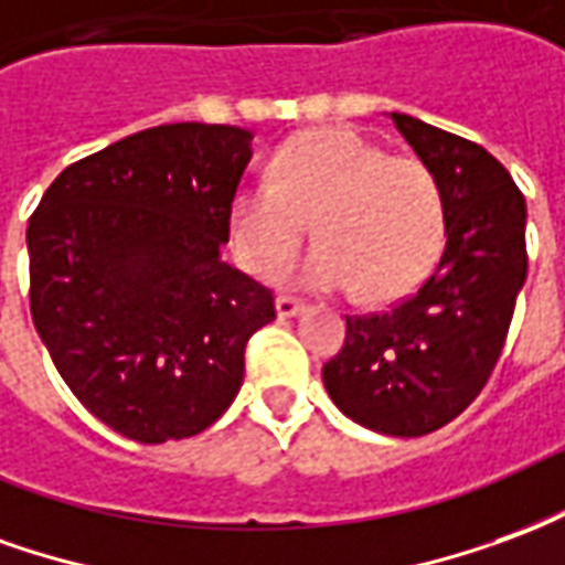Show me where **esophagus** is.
<instances>
[{
    "instance_id": "34e87169",
    "label": "esophagus",
    "mask_w": 565,
    "mask_h": 565,
    "mask_svg": "<svg viewBox=\"0 0 565 565\" xmlns=\"http://www.w3.org/2000/svg\"><path fill=\"white\" fill-rule=\"evenodd\" d=\"M303 312V303L298 298H288V295H279L277 298V316L279 319H291V316H300Z\"/></svg>"
}]
</instances>
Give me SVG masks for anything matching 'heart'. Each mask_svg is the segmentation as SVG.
<instances>
[{
    "label": "heart",
    "instance_id": "1",
    "mask_svg": "<svg viewBox=\"0 0 565 565\" xmlns=\"http://www.w3.org/2000/svg\"><path fill=\"white\" fill-rule=\"evenodd\" d=\"M312 222L319 246L282 267V286L322 288L385 303L422 282L446 234V204L434 171L413 156H388L349 129L288 141L274 180L243 183L232 198V246L253 274L295 253Z\"/></svg>",
    "mask_w": 565,
    "mask_h": 565
}]
</instances>
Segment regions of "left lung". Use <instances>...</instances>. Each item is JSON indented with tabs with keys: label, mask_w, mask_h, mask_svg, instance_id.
<instances>
[{
	"label": "left lung",
	"mask_w": 565,
	"mask_h": 565,
	"mask_svg": "<svg viewBox=\"0 0 565 565\" xmlns=\"http://www.w3.org/2000/svg\"><path fill=\"white\" fill-rule=\"evenodd\" d=\"M391 119L443 189L446 249L388 312L345 316V343L322 379L361 427L424 436L463 413L500 361L526 279V204L484 147L409 114Z\"/></svg>",
	"instance_id": "left-lung-1"
}]
</instances>
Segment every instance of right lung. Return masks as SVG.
<instances>
[{"mask_svg": "<svg viewBox=\"0 0 565 565\" xmlns=\"http://www.w3.org/2000/svg\"><path fill=\"white\" fill-rule=\"evenodd\" d=\"M253 131L156 126L65 168L26 228L29 310L98 422L143 446L207 430L274 291L225 265Z\"/></svg>", "mask_w": 565, "mask_h": 565, "instance_id": "add662e5", "label": "right lung"}]
</instances>
